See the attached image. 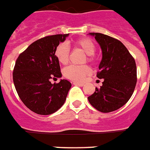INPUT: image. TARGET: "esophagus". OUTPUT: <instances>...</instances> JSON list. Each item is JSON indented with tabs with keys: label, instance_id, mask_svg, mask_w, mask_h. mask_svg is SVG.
Segmentation results:
<instances>
[{
	"label": "esophagus",
	"instance_id": "obj_1",
	"mask_svg": "<svg viewBox=\"0 0 150 150\" xmlns=\"http://www.w3.org/2000/svg\"><path fill=\"white\" fill-rule=\"evenodd\" d=\"M74 85H76V86H80V87H83V83H77V82H74Z\"/></svg>",
	"mask_w": 150,
	"mask_h": 150
}]
</instances>
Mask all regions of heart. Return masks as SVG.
<instances>
[{"instance_id": "1", "label": "heart", "mask_w": 150, "mask_h": 150, "mask_svg": "<svg viewBox=\"0 0 150 150\" xmlns=\"http://www.w3.org/2000/svg\"><path fill=\"white\" fill-rule=\"evenodd\" d=\"M74 45L80 48L87 54V60L88 62H94V53L95 52L94 43L87 38H81L74 42ZM70 50L69 45L65 42L60 43L55 50V56L60 64H67L69 59ZM84 61H86L85 59ZM91 73V68L87 65L76 66L70 65L63 69V74L67 78L76 82H82L85 77Z\"/></svg>"}]
</instances>
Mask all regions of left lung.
Returning a JSON list of instances; mask_svg holds the SVG:
<instances>
[{"instance_id":"obj_1","label":"left lung","mask_w":150,"mask_h":150,"mask_svg":"<svg viewBox=\"0 0 150 150\" xmlns=\"http://www.w3.org/2000/svg\"><path fill=\"white\" fill-rule=\"evenodd\" d=\"M90 35L94 36L102 51L97 76L104 81L87 98L98 111L111 112L125 105L133 94L137 81L136 61L118 39L101 33Z\"/></svg>"}]
</instances>
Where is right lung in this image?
I'll return each instance as SVG.
<instances>
[{"label":"right lung","instance_id":"1","mask_svg":"<svg viewBox=\"0 0 150 150\" xmlns=\"http://www.w3.org/2000/svg\"><path fill=\"white\" fill-rule=\"evenodd\" d=\"M68 35H53L38 39L17 59L13 71L14 87L24 105L35 113L51 115L65 103L71 83L61 80L52 84L50 80L62 76L55 50Z\"/></svg>","mask_w":150,"mask_h":150}]
</instances>
